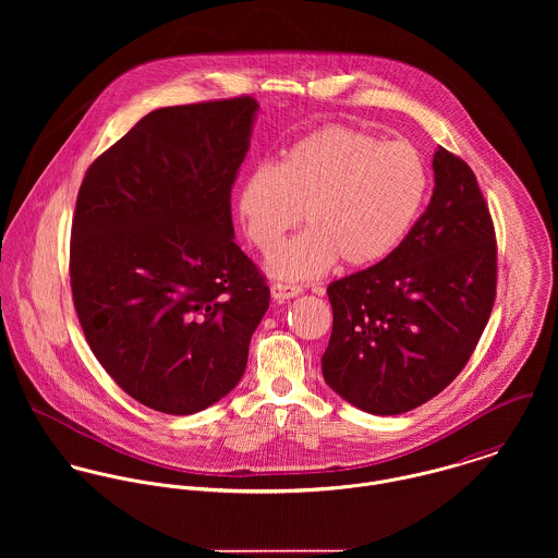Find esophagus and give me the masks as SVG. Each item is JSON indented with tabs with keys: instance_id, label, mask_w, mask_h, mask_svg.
I'll return each instance as SVG.
<instances>
[{
	"instance_id": "esophagus-1",
	"label": "esophagus",
	"mask_w": 558,
	"mask_h": 558,
	"mask_svg": "<svg viewBox=\"0 0 558 558\" xmlns=\"http://www.w3.org/2000/svg\"><path fill=\"white\" fill-rule=\"evenodd\" d=\"M270 294L275 301H290L294 296L301 294V288L299 286H286V283H275L270 288Z\"/></svg>"
}]
</instances>
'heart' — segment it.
Masks as SVG:
<instances>
[{
	"label": "heart",
	"mask_w": 558,
	"mask_h": 558,
	"mask_svg": "<svg viewBox=\"0 0 558 558\" xmlns=\"http://www.w3.org/2000/svg\"><path fill=\"white\" fill-rule=\"evenodd\" d=\"M427 182L410 144L328 126L296 142L277 167L262 165L242 180L239 217L255 248L270 255L305 211L311 230L266 268L281 281H312L337 259L367 268L393 255L421 213Z\"/></svg>",
	"instance_id": "obj_1"
}]
</instances>
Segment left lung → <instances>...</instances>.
Here are the masks:
<instances>
[{"label":"left lung","instance_id":"1","mask_svg":"<svg viewBox=\"0 0 558 558\" xmlns=\"http://www.w3.org/2000/svg\"><path fill=\"white\" fill-rule=\"evenodd\" d=\"M425 213L385 262L328 286L326 385L359 410L408 412L469 363L496 296V239L473 169L438 148Z\"/></svg>","mask_w":558,"mask_h":558}]
</instances>
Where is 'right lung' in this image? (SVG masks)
<instances>
[{"instance_id": "add662e5", "label": "right lung", "mask_w": 558, "mask_h": 558, "mask_svg": "<svg viewBox=\"0 0 558 558\" xmlns=\"http://www.w3.org/2000/svg\"><path fill=\"white\" fill-rule=\"evenodd\" d=\"M257 111L251 96L155 109L81 182V328L107 374L153 410L195 414L226 398L270 305L230 204Z\"/></svg>"}]
</instances>
